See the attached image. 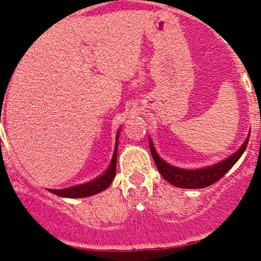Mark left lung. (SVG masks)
I'll list each match as a JSON object with an SVG mask.
<instances>
[{
    "instance_id": "8db88e82",
    "label": "left lung",
    "mask_w": 261,
    "mask_h": 261,
    "mask_svg": "<svg viewBox=\"0 0 261 261\" xmlns=\"http://www.w3.org/2000/svg\"><path fill=\"white\" fill-rule=\"evenodd\" d=\"M250 138V136H249ZM249 138L245 140V143L241 145L240 149L228 156L227 159L222 160V162L217 163V164L211 165V167L202 168V169L196 170H187L180 169V168H175L173 165L168 164L164 160L160 159L159 155L155 151L154 145H152L151 140L149 139V146L150 151H151L152 159H154L155 164H156L158 170L160 174L163 175L165 180L172 183L173 186L179 187V188H191V189H198V188H206V187L211 186L220 180L231 168L233 167L236 162L240 159L241 155L244 154L245 149H246L247 143H249Z\"/></svg>"
}]
</instances>
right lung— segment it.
Here are the masks:
<instances>
[{
  "mask_svg": "<svg viewBox=\"0 0 261 261\" xmlns=\"http://www.w3.org/2000/svg\"><path fill=\"white\" fill-rule=\"evenodd\" d=\"M120 133V131H118ZM118 133L116 136V140H118ZM117 146L118 141H116V147L114 152V158H112V162L110 164L109 169L103 173L102 175H99L96 179L87 181L84 184H80V186L69 187V188L65 189H49L51 193L57 194L60 197H67V198H83V197H89L92 194L99 193V192L105 191L110 184L114 180L115 174H116V160H117Z\"/></svg>",
  "mask_w": 261,
  "mask_h": 261,
  "instance_id": "add662e5",
  "label": "right lung"
}]
</instances>
